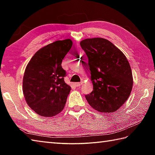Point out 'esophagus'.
Wrapping results in <instances>:
<instances>
[{
    "mask_svg": "<svg viewBox=\"0 0 155 155\" xmlns=\"http://www.w3.org/2000/svg\"><path fill=\"white\" fill-rule=\"evenodd\" d=\"M74 85L76 87H79L81 85H82V83H75Z\"/></svg>",
    "mask_w": 155,
    "mask_h": 155,
    "instance_id": "esophagus-1",
    "label": "esophagus"
}]
</instances>
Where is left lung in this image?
Instances as JSON below:
<instances>
[{
    "instance_id": "1",
    "label": "left lung",
    "mask_w": 155,
    "mask_h": 155,
    "mask_svg": "<svg viewBox=\"0 0 155 155\" xmlns=\"http://www.w3.org/2000/svg\"><path fill=\"white\" fill-rule=\"evenodd\" d=\"M88 57L93 91L85 95L88 103L99 112L110 114L124 104L133 88L129 63L114 44L101 38L80 42Z\"/></svg>"
}]
</instances>
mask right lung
<instances>
[{
	"label": "right lung",
	"instance_id": "add662e5",
	"mask_svg": "<svg viewBox=\"0 0 155 155\" xmlns=\"http://www.w3.org/2000/svg\"><path fill=\"white\" fill-rule=\"evenodd\" d=\"M72 46L70 39L58 40L37 51L26 67L22 81L25 101L44 117H52L64 109L71 87L65 83L62 60Z\"/></svg>",
	"mask_w": 155,
	"mask_h": 155
}]
</instances>
